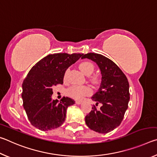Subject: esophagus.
<instances>
[{
  "label": "esophagus",
  "instance_id": "34e87169",
  "mask_svg": "<svg viewBox=\"0 0 157 157\" xmlns=\"http://www.w3.org/2000/svg\"><path fill=\"white\" fill-rule=\"evenodd\" d=\"M75 103L77 105H80V104H82V101H78V100H77L76 102H75Z\"/></svg>",
  "mask_w": 157,
  "mask_h": 157
}]
</instances>
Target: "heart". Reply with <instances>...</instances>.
<instances>
[{
    "instance_id": "b5f03b06",
    "label": "heart",
    "mask_w": 157,
    "mask_h": 157,
    "mask_svg": "<svg viewBox=\"0 0 157 157\" xmlns=\"http://www.w3.org/2000/svg\"><path fill=\"white\" fill-rule=\"evenodd\" d=\"M79 68L83 73L86 75H90L94 72L95 66L91 62L85 61L79 63ZM90 81L94 84H97L98 82V78L96 75H92L89 78ZM91 94V89L87 86H71L66 90V95L70 98L75 100H82L86 95Z\"/></svg>"
}]
</instances>
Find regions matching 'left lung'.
I'll list each match as a JSON object with an SVG mask.
<instances>
[{"mask_svg":"<svg viewBox=\"0 0 157 157\" xmlns=\"http://www.w3.org/2000/svg\"><path fill=\"white\" fill-rule=\"evenodd\" d=\"M91 59L97 63L102 74V82L98 91L91 99L100 109L93 105L92 110L85 117L86 125L94 131L106 134L120 125L128 107L129 85L126 75L113 61L100 54L87 53L82 59Z\"/></svg>","mask_w":157,"mask_h":157,"instance_id":"left-lung-1","label":"left lung"}]
</instances>
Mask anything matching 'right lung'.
I'll return each instance as SVG.
<instances>
[{"instance_id": "add662e5", "label": "right lung", "mask_w": 157, "mask_h": 157, "mask_svg": "<svg viewBox=\"0 0 157 157\" xmlns=\"http://www.w3.org/2000/svg\"><path fill=\"white\" fill-rule=\"evenodd\" d=\"M82 55L79 53L48 55L30 69L23 80L21 96L32 125L41 131H48L63 123L66 109L75 104V101L68 97H63L59 102L52 100V88L63 84L66 69Z\"/></svg>"}]
</instances>
